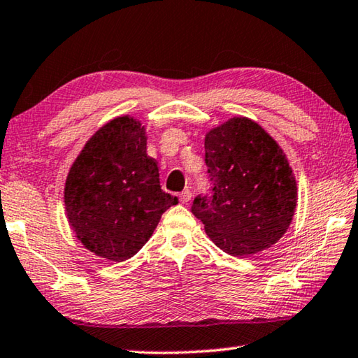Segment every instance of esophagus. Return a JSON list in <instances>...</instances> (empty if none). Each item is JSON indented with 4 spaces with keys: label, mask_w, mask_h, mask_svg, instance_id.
<instances>
[{
    "label": "esophagus",
    "mask_w": 358,
    "mask_h": 358,
    "mask_svg": "<svg viewBox=\"0 0 358 358\" xmlns=\"http://www.w3.org/2000/svg\"><path fill=\"white\" fill-rule=\"evenodd\" d=\"M179 199H180V203H184V204H187L192 199V192L189 190V189H185L182 193H180L179 195Z\"/></svg>",
    "instance_id": "esophagus-1"
}]
</instances>
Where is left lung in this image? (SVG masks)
<instances>
[{"instance_id":"left-lung-1","label":"left lung","mask_w":358,"mask_h":358,"mask_svg":"<svg viewBox=\"0 0 358 358\" xmlns=\"http://www.w3.org/2000/svg\"><path fill=\"white\" fill-rule=\"evenodd\" d=\"M206 165L210 196L192 212L224 253L256 255L286 233L297 206V184L277 141L248 117H231L208 131Z\"/></svg>"}]
</instances>
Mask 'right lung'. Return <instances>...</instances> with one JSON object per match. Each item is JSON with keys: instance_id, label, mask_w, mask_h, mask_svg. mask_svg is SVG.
I'll list each match as a JSON object with an SVG mask.
<instances>
[{"instance_id": "add662e5", "label": "right lung", "mask_w": 358, "mask_h": 358, "mask_svg": "<svg viewBox=\"0 0 358 358\" xmlns=\"http://www.w3.org/2000/svg\"><path fill=\"white\" fill-rule=\"evenodd\" d=\"M146 130L121 116L94 134L67 174L64 204L77 239L100 258H131L178 198L160 187L159 166L146 154Z\"/></svg>"}]
</instances>
